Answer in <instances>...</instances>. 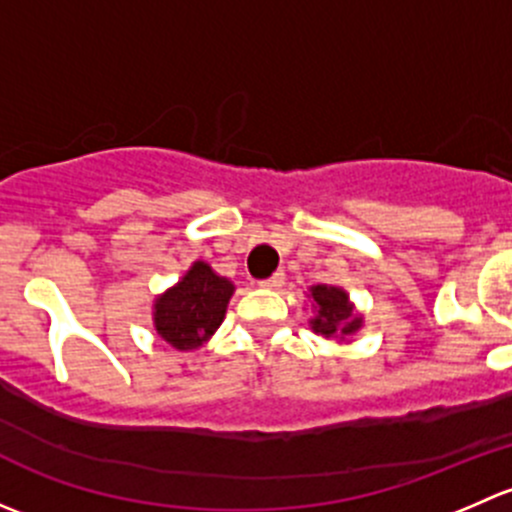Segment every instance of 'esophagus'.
Wrapping results in <instances>:
<instances>
[{
    "label": "esophagus",
    "instance_id": "obj_1",
    "mask_svg": "<svg viewBox=\"0 0 512 512\" xmlns=\"http://www.w3.org/2000/svg\"><path fill=\"white\" fill-rule=\"evenodd\" d=\"M282 285H285V272H275V275L260 282V287H265V289H280Z\"/></svg>",
    "mask_w": 512,
    "mask_h": 512
}]
</instances>
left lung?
<instances>
[{"label":"left lung","mask_w":512,"mask_h":512,"mask_svg":"<svg viewBox=\"0 0 512 512\" xmlns=\"http://www.w3.org/2000/svg\"><path fill=\"white\" fill-rule=\"evenodd\" d=\"M312 307L317 317L312 319V329L322 337L347 339L361 329V317L354 314V304L349 302V294L342 287L332 285H314L309 289Z\"/></svg>","instance_id":"left-lung-1"}]
</instances>
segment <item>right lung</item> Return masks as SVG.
Masks as SVG:
<instances>
[{
  "instance_id": "add662e5",
  "label": "right lung",
  "mask_w": 512,
  "mask_h": 512,
  "mask_svg": "<svg viewBox=\"0 0 512 512\" xmlns=\"http://www.w3.org/2000/svg\"><path fill=\"white\" fill-rule=\"evenodd\" d=\"M232 292L235 285L215 275L208 262H193L183 280L153 304V324L160 339L180 352L203 347L223 324Z\"/></svg>"
}]
</instances>
